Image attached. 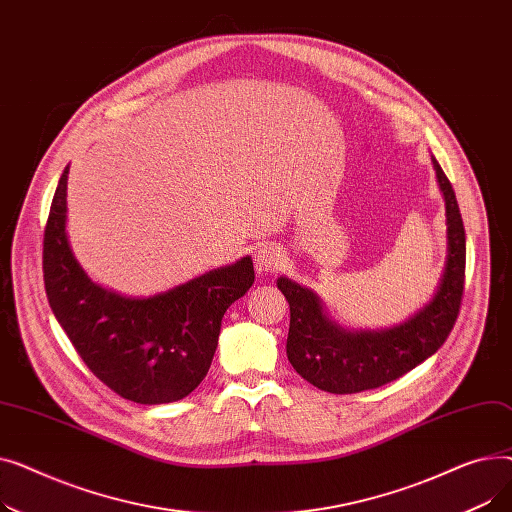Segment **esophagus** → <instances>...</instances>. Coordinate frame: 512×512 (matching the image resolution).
Returning <instances> with one entry per match:
<instances>
[{
    "instance_id": "obj_1",
    "label": "esophagus",
    "mask_w": 512,
    "mask_h": 512,
    "mask_svg": "<svg viewBox=\"0 0 512 512\" xmlns=\"http://www.w3.org/2000/svg\"><path fill=\"white\" fill-rule=\"evenodd\" d=\"M284 263V255L280 253V249L265 245L255 253V270L257 274H272L276 270H280Z\"/></svg>"
}]
</instances>
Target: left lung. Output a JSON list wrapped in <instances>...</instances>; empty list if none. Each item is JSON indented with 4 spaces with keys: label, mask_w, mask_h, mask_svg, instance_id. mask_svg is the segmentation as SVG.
I'll use <instances>...</instances> for the list:
<instances>
[{
    "label": "left lung",
    "mask_w": 512,
    "mask_h": 512,
    "mask_svg": "<svg viewBox=\"0 0 512 512\" xmlns=\"http://www.w3.org/2000/svg\"><path fill=\"white\" fill-rule=\"evenodd\" d=\"M432 161L446 203L448 255L434 299L413 317L388 330H344L328 317L313 290L278 278V288L290 305L288 361L315 388L355 394L394 382L432 357L459 317L465 288V226L450 180L436 157Z\"/></svg>",
    "instance_id": "left-lung-1"
}]
</instances>
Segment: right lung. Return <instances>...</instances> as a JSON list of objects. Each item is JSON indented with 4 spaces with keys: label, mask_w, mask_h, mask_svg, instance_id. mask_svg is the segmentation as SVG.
Here are the masks:
<instances>
[{
    "label": "right lung",
    "mask_w": 512,
    "mask_h": 512,
    "mask_svg": "<svg viewBox=\"0 0 512 512\" xmlns=\"http://www.w3.org/2000/svg\"><path fill=\"white\" fill-rule=\"evenodd\" d=\"M68 170L53 195L43 236V280L53 315L80 359L122 398L164 405L188 396L209 371L226 309L255 282L251 257L149 299L105 290L70 249Z\"/></svg>",
    "instance_id": "1"
}]
</instances>
